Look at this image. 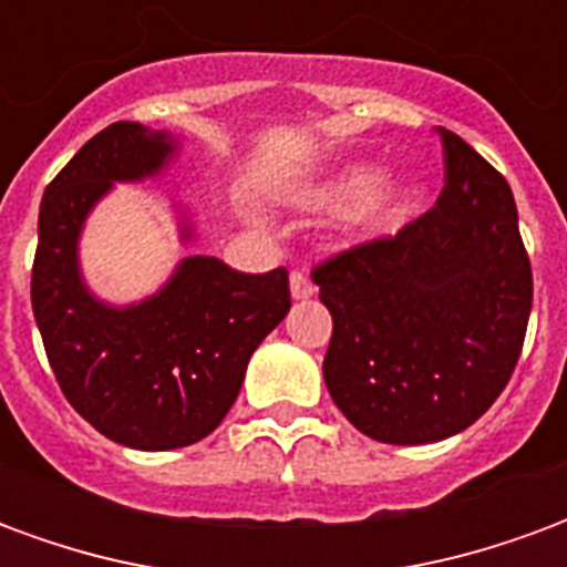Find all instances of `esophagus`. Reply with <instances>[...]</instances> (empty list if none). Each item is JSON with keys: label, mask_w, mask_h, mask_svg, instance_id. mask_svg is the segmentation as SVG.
<instances>
[{"label": "esophagus", "mask_w": 567, "mask_h": 567, "mask_svg": "<svg viewBox=\"0 0 567 567\" xmlns=\"http://www.w3.org/2000/svg\"><path fill=\"white\" fill-rule=\"evenodd\" d=\"M290 290H292V299H311V296L317 292V287L311 284V277L305 275L302 268H292Z\"/></svg>", "instance_id": "esophagus-1"}]
</instances>
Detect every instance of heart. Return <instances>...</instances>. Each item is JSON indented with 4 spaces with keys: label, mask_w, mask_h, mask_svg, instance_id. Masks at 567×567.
<instances>
[{
    "label": "heart",
    "mask_w": 567,
    "mask_h": 567,
    "mask_svg": "<svg viewBox=\"0 0 567 567\" xmlns=\"http://www.w3.org/2000/svg\"><path fill=\"white\" fill-rule=\"evenodd\" d=\"M421 186L412 179H388L379 183V171L369 164H357L320 188L323 204H357L354 223L367 235H391L403 228L421 207Z\"/></svg>",
    "instance_id": "1"
}]
</instances>
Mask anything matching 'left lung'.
I'll list each match as a JSON object with an SVG mask.
<instances>
[{"instance_id": "obj_1", "label": "left lung", "mask_w": 567, "mask_h": 567, "mask_svg": "<svg viewBox=\"0 0 567 567\" xmlns=\"http://www.w3.org/2000/svg\"><path fill=\"white\" fill-rule=\"evenodd\" d=\"M443 140V192L396 235L311 268L332 315L329 396L379 443L421 445L488 412L522 354L532 262L507 179L464 140Z\"/></svg>"}]
</instances>
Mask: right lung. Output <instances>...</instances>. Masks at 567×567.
<instances>
[{"label": "right lung", "instance_id": "obj_1", "mask_svg": "<svg viewBox=\"0 0 567 567\" xmlns=\"http://www.w3.org/2000/svg\"><path fill=\"white\" fill-rule=\"evenodd\" d=\"M174 140L136 122L91 136L45 188L33 259V315L60 391L115 443L164 452L204 440L238 400L259 341L290 311V275H244L188 256L158 296L110 308L84 290L75 240L112 183L143 179Z\"/></svg>", "mask_w": 567, "mask_h": 567}]
</instances>
